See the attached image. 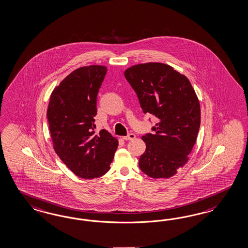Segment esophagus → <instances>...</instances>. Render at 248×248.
Listing matches in <instances>:
<instances>
[{
  "mask_svg": "<svg viewBox=\"0 0 248 248\" xmlns=\"http://www.w3.org/2000/svg\"><path fill=\"white\" fill-rule=\"evenodd\" d=\"M122 138L124 139V140H132V139H135L136 138V135L135 134H129L128 136H126V137H122Z\"/></svg>",
  "mask_w": 248,
  "mask_h": 248,
  "instance_id": "esophagus-1",
  "label": "esophagus"
}]
</instances>
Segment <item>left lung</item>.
<instances>
[{
  "label": "left lung",
  "mask_w": 248,
  "mask_h": 248,
  "mask_svg": "<svg viewBox=\"0 0 248 248\" xmlns=\"http://www.w3.org/2000/svg\"><path fill=\"white\" fill-rule=\"evenodd\" d=\"M145 113L155 116V134L142 137L146 145L139 168L152 179H168L188 162L201 124V107L188 78L170 65L137 64L124 71Z\"/></svg>",
  "instance_id": "obj_1"
}]
</instances>
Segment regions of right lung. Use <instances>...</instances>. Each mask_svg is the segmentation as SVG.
Here are the masks:
<instances>
[{"mask_svg":"<svg viewBox=\"0 0 248 248\" xmlns=\"http://www.w3.org/2000/svg\"><path fill=\"white\" fill-rule=\"evenodd\" d=\"M107 68H77L50 95L47 120L53 147L76 176L92 180L110 170L118 140L106 130L95 134L97 95Z\"/></svg>","mask_w":248,"mask_h":248,"instance_id":"right-lung-1","label":"right lung"}]
</instances>
